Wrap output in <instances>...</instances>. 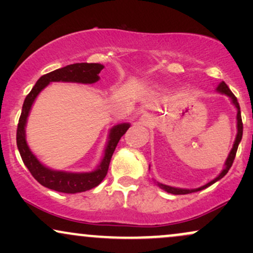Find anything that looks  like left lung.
Returning <instances> with one entry per match:
<instances>
[{"label": "left lung", "mask_w": 253, "mask_h": 253, "mask_svg": "<svg viewBox=\"0 0 253 253\" xmlns=\"http://www.w3.org/2000/svg\"><path fill=\"white\" fill-rule=\"evenodd\" d=\"M216 91L221 92V94L227 95V96L231 98L232 103H233L234 106H236V108H237V128H238V132H237L236 140H234L233 147H232L231 152H229L227 159H226V162H225V168H223L221 172L219 173V176L215 177V178H214L213 181L208 182L207 184L202 185V187H200V188H196V189H182V188L170 187V185H165V184H163V183L157 182V185H158V187L161 188V189H163V190L167 191V193L173 194V195H184V194L195 193V191H200V190H202V189H206V188L210 187V185L213 184V183H215L216 181H219V179H221L222 177L228 172V170L231 169L232 164H233V161H234V158H236V153H237V150H238V145H239V143H240V141H242V138H243V121H242V114H240V107H239V103H238L237 97L234 96L233 92H232L231 90H229V88L227 86V84H226L225 82H221V83L219 84V85H217Z\"/></svg>", "instance_id": "1"}]
</instances>
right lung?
Instances as JSON below:
<instances>
[{"label":"right lung","instance_id":"add662e5","mask_svg":"<svg viewBox=\"0 0 253 253\" xmlns=\"http://www.w3.org/2000/svg\"><path fill=\"white\" fill-rule=\"evenodd\" d=\"M104 68L102 64L97 63H76L71 65H66L62 69L48 72L38 80L36 85L31 90L30 94L25 98L22 112L20 115L19 124L16 130V144L19 149L22 162L30 170L32 176L37 179L40 184L48 189L59 191L65 194L82 193L97 187L108 172L110 159L114 153L115 147L126 130L129 128V124H120L113 127L109 132L108 143H107L104 156L96 170L91 172H66V171H57L46 168L38 161L36 156L32 153L26 141L25 127L27 123L28 114H30L32 104L36 100L39 92L51 82H75L83 84H92L100 80L101 70Z\"/></svg>","mask_w":253,"mask_h":253}]
</instances>
